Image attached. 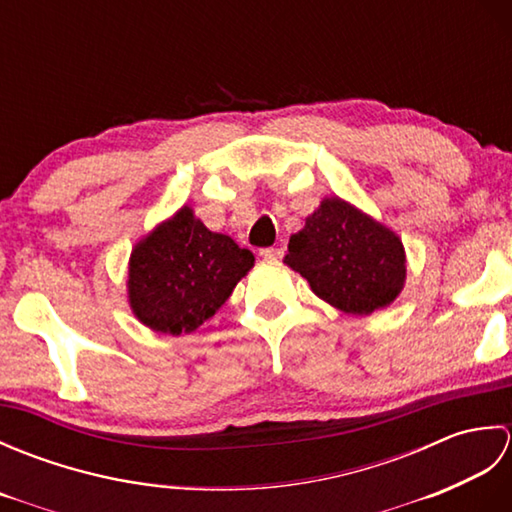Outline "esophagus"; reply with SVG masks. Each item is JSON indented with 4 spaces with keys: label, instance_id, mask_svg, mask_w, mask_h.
I'll use <instances>...</instances> for the list:
<instances>
[{
    "label": "esophagus",
    "instance_id": "1",
    "mask_svg": "<svg viewBox=\"0 0 512 512\" xmlns=\"http://www.w3.org/2000/svg\"><path fill=\"white\" fill-rule=\"evenodd\" d=\"M259 255L266 257V259H279V257H284V248H275V246L262 248V250H259Z\"/></svg>",
    "mask_w": 512,
    "mask_h": 512
}]
</instances>
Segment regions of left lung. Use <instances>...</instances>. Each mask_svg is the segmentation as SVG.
Instances as JSON below:
<instances>
[{"mask_svg":"<svg viewBox=\"0 0 512 512\" xmlns=\"http://www.w3.org/2000/svg\"><path fill=\"white\" fill-rule=\"evenodd\" d=\"M286 264L308 279L314 295L350 314L389 306L407 273L400 239L339 198L323 200L290 237Z\"/></svg>","mask_w":512,"mask_h":512,"instance_id":"left-lung-1","label":"left lung"}]
</instances>
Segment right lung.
<instances>
[{
	"label": "right lung",
	"mask_w": 512,
	"mask_h": 512,
	"mask_svg": "<svg viewBox=\"0 0 512 512\" xmlns=\"http://www.w3.org/2000/svg\"><path fill=\"white\" fill-rule=\"evenodd\" d=\"M253 264L250 250L211 233L184 206L134 248L129 303L151 330L187 334L224 306Z\"/></svg>",
	"instance_id": "add662e5"
}]
</instances>
